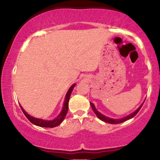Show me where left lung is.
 I'll return each mask as SVG.
<instances>
[{"label":"left lung","mask_w":160,"mask_h":160,"mask_svg":"<svg viewBox=\"0 0 160 160\" xmlns=\"http://www.w3.org/2000/svg\"><path fill=\"white\" fill-rule=\"evenodd\" d=\"M144 102L141 104V106H139V108H138L137 110H135V111L132 112V113H130L129 115L126 116V117H123V118H121V119H113V118H110V117H106V116L103 115L102 113H101L100 112L97 111L96 108L95 107L94 104L90 102V104H91L92 108L93 111H94V113H95V115H96L97 117H98V118L100 119L101 120L104 121V122H108V123H110V124H118V123H121V122H125V121L133 118V117H135V116L138 113V111H140V109L141 108V107H142Z\"/></svg>","instance_id":"1"}]
</instances>
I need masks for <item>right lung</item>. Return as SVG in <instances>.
Here are the masks:
<instances>
[{
  "mask_svg": "<svg viewBox=\"0 0 160 160\" xmlns=\"http://www.w3.org/2000/svg\"><path fill=\"white\" fill-rule=\"evenodd\" d=\"M75 86H76V83L73 84V85L69 88L68 91V92L66 93L65 102H64L63 107H62L61 113L57 116L56 118L53 119L52 120H43V119H40V118H37V117H32V116L28 114V113L27 112L23 109L22 106H20V107H21L22 111L24 114L25 115V117L28 118V120L30 121L31 122H32L34 125L40 126V127H45V128H53V127H56V126H58V125L61 123L62 121L64 120V119H65L66 115H67L68 110L69 98Z\"/></svg>",
  "mask_w": 160,
  "mask_h": 160,
  "instance_id": "1",
  "label": "right lung"
}]
</instances>
